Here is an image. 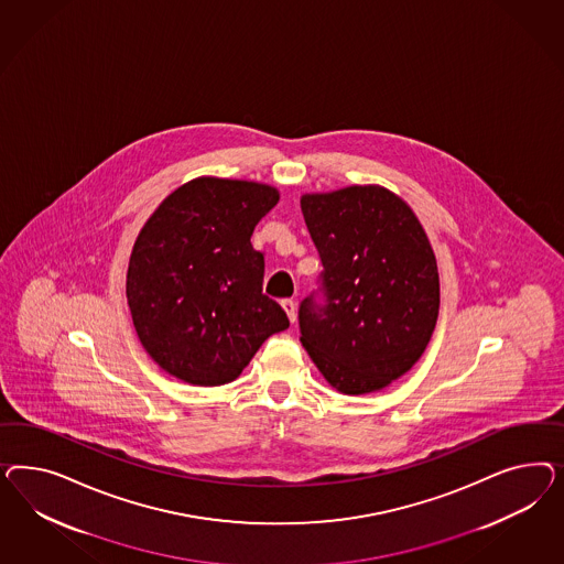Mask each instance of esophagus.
<instances>
[{"label":"esophagus","instance_id":"obj_1","mask_svg":"<svg viewBox=\"0 0 564 564\" xmlns=\"http://www.w3.org/2000/svg\"><path fill=\"white\" fill-rule=\"evenodd\" d=\"M281 306L285 310V314H288L290 323H295V318H297V307H295V302H293V300H283V302H281Z\"/></svg>","mask_w":564,"mask_h":564}]
</instances>
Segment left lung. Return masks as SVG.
<instances>
[{
	"mask_svg": "<svg viewBox=\"0 0 564 564\" xmlns=\"http://www.w3.org/2000/svg\"><path fill=\"white\" fill-rule=\"evenodd\" d=\"M302 213L323 260L325 306H300V341L343 394L389 387L422 358L441 281L422 223L382 186L304 194Z\"/></svg>",
	"mask_w": 564,
	"mask_h": 564,
	"instance_id": "obj_1",
	"label": "left lung"
}]
</instances>
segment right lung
Masks as SVG:
<instances>
[{"instance_id": "1", "label": "right lung", "mask_w": 564, "mask_h": 564, "mask_svg": "<svg viewBox=\"0 0 564 564\" xmlns=\"http://www.w3.org/2000/svg\"><path fill=\"white\" fill-rule=\"evenodd\" d=\"M276 203L269 184L196 177L140 229L126 295L138 339L167 375L194 387L227 384L290 326L262 293L264 257L250 241Z\"/></svg>"}]
</instances>
